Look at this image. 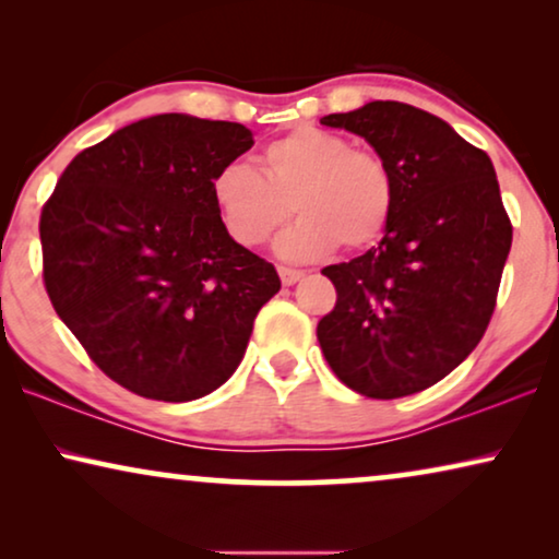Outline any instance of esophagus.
<instances>
[{"mask_svg":"<svg viewBox=\"0 0 559 559\" xmlns=\"http://www.w3.org/2000/svg\"><path fill=\"white\" fill-rule=\"evenodd\" d=\"M280 280L282 285H295V282L302 280V272L293 270V266H280Z\"/></svg>","mask_w":559,"mask_h":559,"instance_id":"esophagus-1","label":"esophagus"}]
</instances>
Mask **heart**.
Instances as JSON below:
<instances>
[{"label":"heart","mask_w":559,"mask_h":559,"mask_svg":"<svg viewBox=\"0 0 559 559\" xmlns=\"http://www.w3.org/2000/svg\"><path fill=\"white\" fill-rule=\"evenodd\" d=\"M226 234L257 249L289 218L280 254L295 262L320 259L338 247L358 251L377 243L392 221L396 182L373 150L318 127H297L262 152V170L231 163L211 182Z\"/></svg>","instance_id":"heart-1"}]
</instances>
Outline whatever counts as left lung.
Wrapping results in <instances>:
<instances>
[{"instance_id":"1","label":"left lung","mask_w":559,"mask_h":559,"mask_svg":"<svg viewBox=\"0 0 559 559\" xmlns=\"http://www.w3.org/2000/svg\"><path fill=\"white\" fill-rule=\"evenodd\" d=\"M320 124L364 136L396 182L379 247L323 270L335 308L318 323L320 348L358 394H417L463 364L491 323L511 249L493 165L409 104L371 102Z\"/></svg>"}]
</instances>
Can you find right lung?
<instances>
[{"label":"right lung","mask_w":559,"mask_h":559,"mask_svg":"<svg viewBox=\"0 0 559 559\" xmlns=\"http://www.w3.org/2000/svg\"><path fill=\"white\" fill-rule=\"evenodd\" d=\"M236 121L157 114L79 152L40 213L43 282L91 361L157 402L236 371L277 270L226 234L211 195L251 150Z\"/></svg>","instance_id":"obj_1"}]
</instances>
